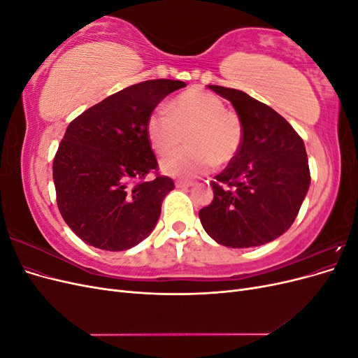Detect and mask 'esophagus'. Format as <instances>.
I'll use <instances>...</instances> for the list:
<instances>
[{
	"label": "esophagus",
	"mask_w": 358,
	"mask_h": 358,
	"mask_svg": "<svg viewBox=\"0 0 358 358\" xmlns=\"http://www.w3.org/2000/svg\"><path fill=\"white\" fill-rule=\"evenodd\" d=\"M194 185V182H187V180H178L176 182V188H189Z\"/></svg>",
	"instance_id": "34e87169"
}]
</instances>
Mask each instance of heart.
Instances as JSON below:
<instances>
[{
	"label": "heart",
	"mask_w": 358,
	"mask_h": 358,
	"mask_svg": "<svg viewBox=\"0 0 358 358\" xmlns=\"http://www.w3.org/2000/svg\"><path fill=\"white\" fill-rule=\"evenodd\" d=\"M185 133L188 146L161 161L162 171L183 179L203 176L215 164H229L239 154L245 134L241 116L225 109L218 95L201 88L179 94L148 116L146 136L158 155L178 148Z\"/></svg>",
	"instance_id": "heart-1"
}]
</instances>
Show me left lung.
I'll return each mask as SVG.
<instances>
[{
	"label": "left lung",
	"instance_id": "obj_1",
	"mask_svg": "<svg viewBox=\"0 0 358 358\" xmlns=\"http://www.w3.org/2000/svg\"><path fill=\"white\" fill-rule=\"evenodd\" d=\"M209 88L233 104L245 134L239 154L210 183L213 200L199 212L201 225L224 246L268 243L294 222L308 192L305 145L272 107L239 90Z\"/></svg>",
	"mask_w": 358,
	"mask_h": 358
}]
</instances>
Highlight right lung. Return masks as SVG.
Wrapping results in <instances>:
<instances>
[{
  "mask_svg": "<svg viewBox=\"0 0 358 358\" xmlns=\"http://www.w3.org/2000/svg\"><path fill=\"white\" fill-rule=\"evenodd\" d=\"M185 82L131 85L70 122L53 158L57 204L76 236L104 251H124L150 234L175 182L158 173L146 136L149 113ZM152 174V180H146Z\"/></svg>",
  "mask_w": 358,
  "mask_h": 358,
  "instance_id": "add662e5",
  "label": "right lung"
}]
</instances>
